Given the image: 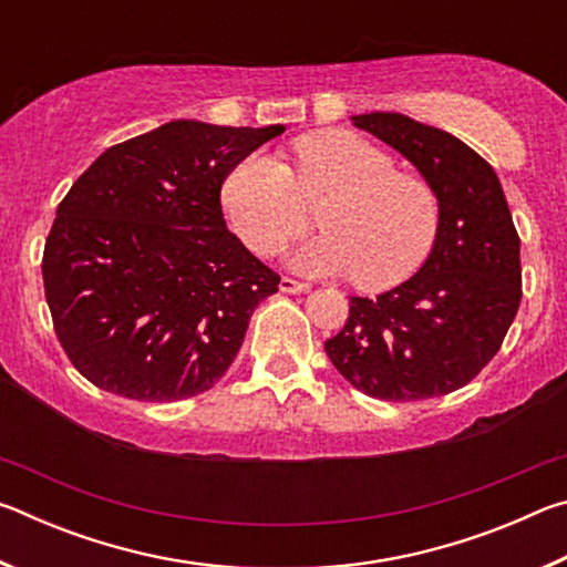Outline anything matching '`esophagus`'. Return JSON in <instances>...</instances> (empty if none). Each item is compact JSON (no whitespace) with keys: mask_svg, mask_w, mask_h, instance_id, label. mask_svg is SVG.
Segmentation results:
<instances>
[{"mask_svg":"<svg viewBox=\"0 0 567 567\" xmlns=\"http://www.w3.org/2000/svg\"><path fill=\"white\" fill-rule=\"evenodd\" d=\"M280 290L282 292H290V295H302V292H310V285L300 282V280H292V277H282Z\"/></svg>","mask_w":567,"mask_h":567,"instance_id":"34e87169","label":"esophagus"}]
</instances>
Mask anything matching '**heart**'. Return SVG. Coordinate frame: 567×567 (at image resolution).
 I'll list each match as a JSON object with an SVG mask.
<instances>
[{
    "label": "heart",
    "instance_id": "heart-1",
    "mask_svg": "<svg viewBox=\"0 0 567 567\" xmlns=\"http://www.w3.org/2000/svg\"><path fill=\"white\" fill-rule=\"evenodd\" d=\"M295 167L267 155L237 162L223 185V207L252 252L270 257L307 227L318 207L322 233L292 255L307 275H352L380 292L415 275L440 229V199L427 179L395 169L385 150L348 130L295 142Z\"/></svg>",
    "mask_w": 567,
    "mask_h": 567
}]
</instances>
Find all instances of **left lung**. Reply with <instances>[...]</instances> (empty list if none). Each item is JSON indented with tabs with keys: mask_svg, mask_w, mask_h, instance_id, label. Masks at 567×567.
<instances>
[{
	"mask_svg": "<svg viewBox=\"0 0 567 567\" xmlns=\"http://www.w3.org/2000/svg\"><path fill=\"white\" fill-rule=\"evenodd\" d=\"M395 147L433 185L440 229L408 282L350 297L344 328L324 352L352 388L412 402L455 392L491 362L523 297L520 237L495 169L453 134L398 112L352 117Z\"/></svg>",
	"mask_w": 567,
	"mask_h": 567,
	"instance_id": "obj_1",
	"label": "left lung"
}]
</instances>
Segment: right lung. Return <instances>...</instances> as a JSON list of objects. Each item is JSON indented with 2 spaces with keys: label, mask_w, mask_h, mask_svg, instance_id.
I'll return each mask as SVG.
<instances>
[{
  "label": "right lung",
  "mask_w": 567,
  "mask_h": 567,
  "mask_svg": "<svg viewBox=\"0 0 567 567\" xmlns=\"http://www.w3.org/2000/svg\"><path fill=\"white\" fill-rule=\"evenodd\" d=\"M282 132L175 120L102 152L66 192L44 245V297L92 385L175 402L225 375L280 275L229 233L219 189Z\"/></svg>",
  "instance_id": "right-lung-1"
}]
</instances>
